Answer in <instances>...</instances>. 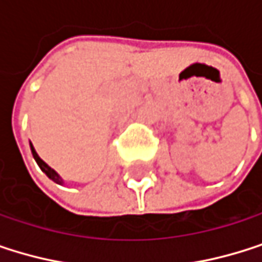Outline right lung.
Listing matches in <instances>:
<instances>
[{
    "mask_svg": "<svg viewBox=\"0 0 262 262\" xmlns=\"http://www.w3.org/2000/svg\"><path fill=\"white\" fill-rule=\"evenodd\" d=\"M30 149H32V155H33V158H35V161L38 163V166L41 167V170H42V172H44V173H46L52 181H55V183H62V181H61V178L58 177V173H56L52 167H49V166H47V164H46V163L38 157V154L35 152V149H33V146H32V144H30Z\"/></svg>",
    "mask_w": 262,
    "mask_h": 262,
    "instance_id": "1",
    "label": "right lung"
}]
</instances>
